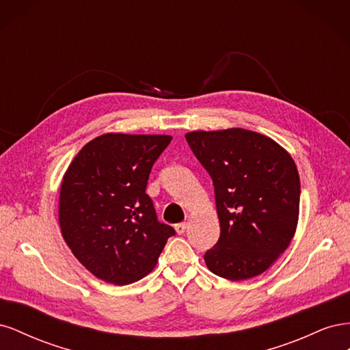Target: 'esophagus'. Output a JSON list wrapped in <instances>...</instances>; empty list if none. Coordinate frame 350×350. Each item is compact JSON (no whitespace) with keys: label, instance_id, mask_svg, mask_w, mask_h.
Wrapping results in <instances>:
<instances>
[{"label":"esophagus","instance_id":"esophagus-1","mask_svg":"<svg viewBox=\"0 0 350 350\" xmlns=\"http://www.w3.org/2000/svg\"><path fill=\"white\" fill-rule=\"evenodd\" d=\"M175 230H176L178 235H183L184 232L187 230V224H185V221H184V224H178V225L175 226Z\"/></svg>","mask_w":350,"mask_h":350}]
</instances>
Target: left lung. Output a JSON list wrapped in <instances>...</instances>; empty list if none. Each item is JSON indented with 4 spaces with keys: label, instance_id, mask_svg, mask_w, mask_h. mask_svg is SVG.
<instances>
[{
    "label": "left lung",
    "instance_id": "8db88e82",
    "mask_svg": "<svg viewBox=\"0 0 350 350\" xmlns=\"http://www.w3.org/2000/svg\"><path fill=\"white\" fill-rule=\"evenodd\" d=\"M185 139L215 187L220 238L204 254L211 273L256 278L289 247L299 216L293 159L269 137L243 129L193 131Z\"/></svg>",
    "mask_w": 350,
    "mask_h": 350
}]
</instances>
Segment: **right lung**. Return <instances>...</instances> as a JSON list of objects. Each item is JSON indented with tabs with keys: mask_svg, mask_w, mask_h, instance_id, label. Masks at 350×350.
I'll return each mask as SVG.
<instances>
[{
	"mask_svg": "<svg viewBox=\"0 0 350 350\" xmlns=\"http://www.w3.org/2000/svg\"><path fill=\"white\" fill-rule=\"evenodd\" d=\"M171 135L103 134L62 178L59 226L76 258L98 279L129 284L149 274L175 229L157 220L146 194L152 166Z\"/></svg>",
	"mask_w": 350,
	"mask_h": 350,
	"instance_id": "add662e5",
	"label": "right lung"
}]
</instances>
